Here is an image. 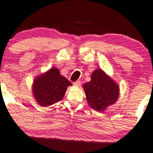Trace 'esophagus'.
Returning <instances> with one entry per match:
<instances>
[{"mask_svg":"<svg viewBox=\"0 0 153 153\" xmlns=\"http://www.w3.org/2000/svg\"><path fill=\"white\" fill-rule=\"evenodd\" d=\"M73 84H74V85H75V86H80V85H81V82L76 81V82H74Z\"/></svg>","mask_w":153,"mask_h":153,"instance_id":"1","label":"esophagus"}]
</instances>
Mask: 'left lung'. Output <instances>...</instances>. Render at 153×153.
I'll use <instances>...</instances> for the list:
<instances>
[{"label":"left lung","instance_id":"left-lung-1","mask_svg":"<svg viewBox=\"0 0 153 153\" xmlns=\"http://www.w3.org/2000/svg\"><path fill=\"white\" fill-rule=\"evenodd\" d=\"M88 104L93 109L103 111L115 103L119 96V88L101 69L93 71L91 81L83 85Z\"/></svg>","mask_w":153,"mask_h":153}]
</instances>
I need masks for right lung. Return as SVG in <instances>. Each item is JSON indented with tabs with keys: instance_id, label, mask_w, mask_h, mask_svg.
I'll return each instance as SVG.
<instances>
[{
	"instance_id": "right-lung-1",
	"label": "right lung",
	"mask_w": 153,
	"mask_h": 153,
	"mask_svg": "<svg viewBox=\"0 0 153 153\" xmlns=\"http://www.w3.org/2000/svg\"><path fill=\"white\" fill-rule=\"evenodd\" d=\"M71 83L60 74L56 68L36 78L33 87L34 97L41 106H47L58 102L63 98L67 87Z\"/></svg>"
}]
</instances>
